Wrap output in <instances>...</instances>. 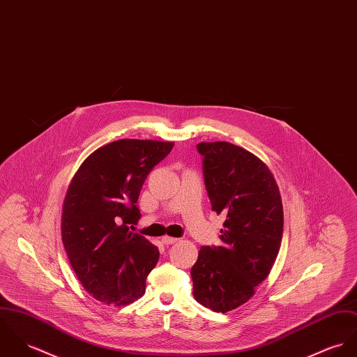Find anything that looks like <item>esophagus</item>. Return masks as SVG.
I'll list each match as a JSON object with an SVG mask.
<instances>
[{
	"instance_id": "esophagus-1",
	"label": "esophagus",
	"mask_w": 357,
	"mask_h": 357,
	"mask_svg": "<svg viewBox=\"0 0 357 357\" xmlns=\"http://www.w3.org/2000/svg\"><path fill=\"white\" fill-rule=\"evenodd\" d=\"M161 241L165 245H172V243H176L179 239L178 238L169 237V236H164V237L161 238Z\"/></svg>"
}]
</instances>
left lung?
<instances>
[{
  "label": "left lung",
  "mask_w": 357,
  "mask_h": 357,
  "mask_svg": "<svg viewBox=\"0 0 357 357\" xmlns=\"http://www.w3.org/2000/svg\"><path fill=\"white\" fill-rule=\"evenodd\" d=\"M205 189L218 215H226L222 246H201L192 267L193 296L199 304L227 312L246 303L277 259L283 209L268 167L230 142H201Z\"/></svg>",
  "instance_id": "8db88e82"
}]
</instances>
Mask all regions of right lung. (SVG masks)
<instances>
[{
    "label": "right lung",
    "mask_w": 357,
    "mask_h": 357,
    "mask_svg": "<svg viewBox=\"0 0 357 357\" xmlns=\"http://www.w3.org/2000/svg\"><path fill=\"white\" fill-rule=\"evenodd\" d=\"M174 142L119 139L83 161L66 195L61 239L83 287L108 305H127L145 293L159 249L132 233L151 171Z\"/></svg>",
    "instance_id": "right-lung-1"
}]
</instances>
